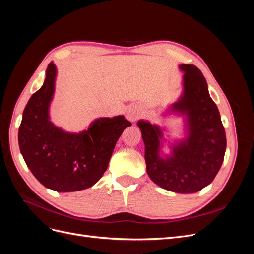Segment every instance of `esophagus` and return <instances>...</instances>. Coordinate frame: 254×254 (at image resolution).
<instances>
[{"instance_id":"34e87169","label":"esophagus","mask_w":254,"mask_h":254,"mask_svg":"<svg viewBox=\"0 0 254 254\" xmlns=\"http://www.w3.org/2000/svg\"><path fill=\"white\" fill-rule=\"evenodd\" d=\"M139 110L137 109H130L129 111H128V113H127V119L129 120V121H131V122H134L137 118H139Z\"/></svg>"}]
</instances>
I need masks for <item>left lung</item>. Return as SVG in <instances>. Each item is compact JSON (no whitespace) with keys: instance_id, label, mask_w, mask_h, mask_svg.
<instances>
[{"instance_id":"8db88e82","label":"left lung","mask_w":254,"mask_h":254,"mask_svg":"<svg viewBox=\"0 0 254 254\" xmlns=\"http://www.w3.org/2000/svg\"><path fill=\"white\" fill-rule=\"evenodd\" d=\"M184 71L183 95L174 109L188 114L190 135L173 149V156L161 158V130L147 122L139 125L145 143L146 170L159 187L175 193H196L214 180L224 162L226 132L216 104L213 102L201 71L193 64H181Z\"/></svg>"}]
</instances>
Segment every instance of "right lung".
I'll return each mask as SVG.
<instances>
[{
  "label": "right lung",
  "instance_id": "add662e5",
  "mask_svg": "<svg viewBox=\"0 0 254 254\" xmlns=\"http://www.w3.org/2000/svg\"><path fill=\"white\" fill-rule=\"evenodd\" d=\"M56 67L47 68L43 86L32 95L23 111L19 146L30 172L45 188L75 191L91 188L106 172L124 129L125 118H103L80 133H67L49 120V106L55 87Z\"/></svg>",
  "mask_w": 254,
  "mask_h": 254
}]
</instances>
